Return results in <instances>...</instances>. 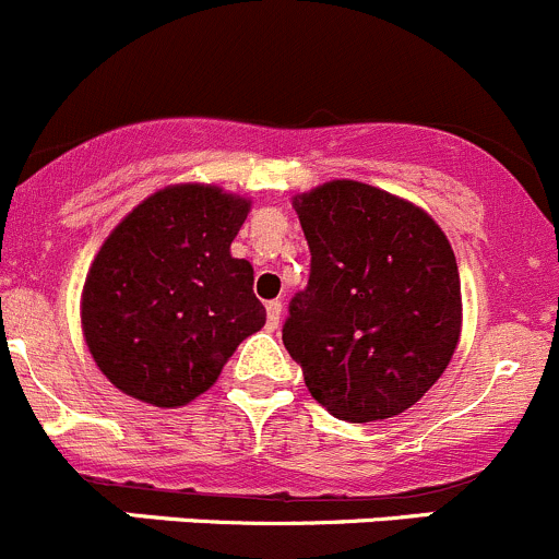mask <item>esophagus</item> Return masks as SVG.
I'll use <instances>...</instances> for the list:
<instances>
[{
    "label": "esophagus",
    "mask_w": 559,
    "mask_h": 559,
    "mask_svg": "<svg viewBox=\"0 0 559 559\" xmlns=\"http://www.w3.org/2000/svg\"><path fill=\"white\" fill-rule=\"evenodd\" d=\"M266 318H269V329H277L280 318H282V301L274 298V301L266 304Z\"/></svg>",
    "instance_id": "esophagus-1"
}]
</instances>
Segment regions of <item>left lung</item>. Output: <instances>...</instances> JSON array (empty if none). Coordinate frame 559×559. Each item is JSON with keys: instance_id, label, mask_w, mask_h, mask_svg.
<instances>
[{"instance_id": "8db88e82", "label": "left lung", "mask_w": 559, "mask_h": 559, "mask_svg": "<svg viewBox=\"0 0 559 559\" xmlns=\"http://www.w3.org/2000/svg\"><path fill=\"white\" fill-rule=\"evenodd\" d=\"M309 280L290 298L282 342L309 394L350 424L416 405L460 342L454 250L429 214L361 181L296 198Z\"/></svg>"}]
</instances>
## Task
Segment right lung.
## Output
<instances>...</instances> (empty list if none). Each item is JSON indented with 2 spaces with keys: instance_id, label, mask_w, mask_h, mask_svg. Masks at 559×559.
I'll return each instance as SVG.
<instances>
[{
  "instance_id": "add662e5",
  "label": "right lung",
  "mask_w": 559,
  "mask_h": 559,
  "mask_svg": "<svg viewBox=\"0 0 559 559\" xmlns=\"http://www.w3.org/2000/svg\"><path fill=\"white\" fill-rule=\"evenodd\" d=\"M250 203L181 185L132 209L94 258L84 334L105 378L157 407L195 400L263 329L252 266L230 255Z\"/></svg>"
}]
</instances>
